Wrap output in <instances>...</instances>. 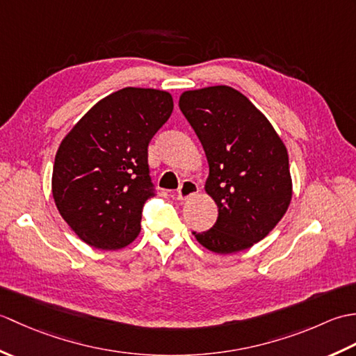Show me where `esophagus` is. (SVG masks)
<instances>
[{"mask_svg":"<svg viewBox=\"0 0 356 356\" xmlns=\"http://www.w3.org/2000/svg\"><path fill=\"white\" fill-rule=\"evenodd\" d=\"M199 191V186L197 184H194L193 180H184L182 184H180L179 190H177V199L179 200H186L188 197H191V195L197 194Z\"/></svg>","mask_w":356,"mask_h":356,"instance_id":"34e87169","label":"esophagus"}]
</instances>
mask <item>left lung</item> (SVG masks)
I'll return each mask as SVG.
<instances>
[{"label": "left lung", "mask_w": 356, "mask_h": 356, "mask_svg": "<svg viewBox=\"0 0 356 356\" xmlns=\"http://www.w3.org/2000/svg\"><path fill=\"white\" fill-rule=\"evenodd\" d=\"M179 107L205 149V190L218 208L213 228L193 234L213 252L245 251L275 228L291 203L284 143L254 104L232 87L185 92Z\"/></svg>", "instance_id": "obj_1"}]
</instances>
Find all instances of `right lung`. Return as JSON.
Returning a JSON list of instances; mask_svg holds the SVG:
<instances>
[{"mask_svg": "<svg viewBox=\"0 0 356 356\" xmlns=\"http://www.w3.org/2000/svg\"><path fill=\"white\" fill-rule=\"evenodd\" d=\"M171 113L170 93L127 87L97 102L61 142L53 199L87 245L111 251L138 237L143 203L156 195L148 145Z\"/></svg>", "mask_w": 356, "mask_h": 356, "instance_id": "right-lung-1", "label": "right lung"}]
</instances>
